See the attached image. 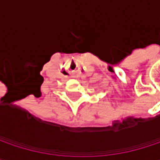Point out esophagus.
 Here are the masks:
<instances>
[{"label": "esophagus", "mask_w": 160, "mask_h": 160, "mask_svg": "<svg viewBox=\"0 0 160 160\" xmlns=\"http://www.w3.org/2000/svg\"><path fill=\"white\" fill-rule=\"evenodd\" d=\"M71 77H72V78H77V72H76V71L71 72Z\"/></svg>", "instance_id": "obj_1"}]
</instances>
